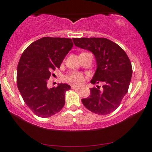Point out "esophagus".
Here are the masks:
<instances>
[{
	"instance_id": "obj_1",
	"label": "esophagus",
	"mask_w": 152,
	"mask_h": 152,
	"mask_svg": "<svg viewBox=\"0 0 152 152\" xmlns=\"http://www.w3.org/2000/svg\"><path fill=\"white\" fill-rule=\"evenodd\" d=\"M71 88L74 89V90H80V87H77V86H72Z\"/></svg>"
}]
</instances>
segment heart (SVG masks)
Instances as JSON below:
<instances>
[{
    "instance_id": "1",
    "label": "heart",
    "mask_w": 152,
    "mask_h": 152,
    "mask_svg": "<svg viewBox=\"0 0 152 152\" xmlns=\"http://www.w3.org/2000/svg\"><path fill=\"white\" fill-rule=\"evenodd\" d=\"M65 80L72 86H81L84 82V76L78 72H73L66 76Z\"/></svg>"
}]
</instances>
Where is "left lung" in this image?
<instances>
[{
  "mask_svg": "<svg viewBox=\"0 0 152 152\" xmlns=\"http://www.w3.org/2000/svg\"><path fill=\"white\" fill-rule=\"evenodd\" d=\"M75 45L87 50L95 56L97 68L91 83L102 82L103 88H91V95L82 99L93 113L107 115L117 109L126 94L132 76V64L127 55L117 43L106 38H74Z\"/></svg>",
  "mask_w": 152,
  "mask_h": 152,
  "instance_id": "8db88e82",
  "label": "left lung"
}]
</instances>
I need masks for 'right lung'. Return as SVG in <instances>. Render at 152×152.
Listing matches in <instances>:
<instances>
[{"instance_id": "obj_1", "label": "right lung", "mask_w": 152, "mask_h": 152, "mask_svg": "<svg viewBox=\"0 0 152 152\" xmlns=\"http://www.w3.org/2000/svg\"><path fill=\"white\" fill-rule=\"evenodd\" d=\"M71 39L43 37L31 43L23 53L17 67V86L25 103L35 115L48 118L65 104L67 84L48 88L51 72L59 68L72 49Z\"/></svg>"}]
</instances>
